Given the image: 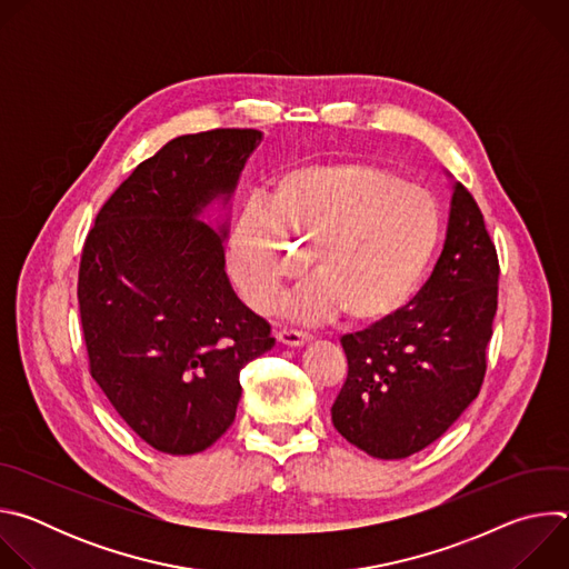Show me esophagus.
Instances as JSON below:
<instances>
[{"label":"esophagus","mask_w":569,"mask_h":569,"mask_svg":"<svg viewBox=\"0 0 569 569\" xmlns=\"http://www.w3.org/2000/svg\"><path fill=\"white\" fill-rule=\"evenodd\" d=\"M277 340L286 347H303L306 342H310V336L303 331H295V329H283L277 333Z\"/></svg>","instance_id":"esophagus-1"}]
</instances>
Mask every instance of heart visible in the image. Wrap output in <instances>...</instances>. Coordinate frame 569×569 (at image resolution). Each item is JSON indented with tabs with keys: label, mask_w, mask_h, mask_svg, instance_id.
I'll use <instances>...</instances> for the list:
<instances>
[{
	"label": "heart",
	"mask_w": 569,
	"mask_h": 569,
	"mask_svg": "<svg viewBox=\"0 0 569 569\" xmlns=\"http://www.w3.org/2000/svg\"><path fill=\"white\" fill-rule=\"evenodd\" d=\"M443 236L437 198L365 161H321L281 173L270 200L252 198L229 236V270L261 312L306 268L317 274L290 301L301 321L345 310L373 323L423 283Z\"/></svg>",
	"instance_id": "b5f03b06"
}]
</instances>
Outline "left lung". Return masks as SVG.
<instances>
[{"label": "left lung", "instance_id": "8db88e82", "mask_svg": "<svg viewBox=\"0 0 569 569\" xmlns=\"http://www.w3.org/2000/svg\"><path fill=\"white\" fill-rule=\"evenodd\" d=\"M498 277L483 216L455 182L441 257L412 306L340 340L349 373L331 417L349 443L376 459H405L463 415L486 373Z\"/></svg>", "mask_w": 569, "mask_h": 569}]
</instances>
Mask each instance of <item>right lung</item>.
I'll return each mask as SVG.
<instances>
[{
  "mask_svg": "<svg viewBox=\"0 0 569 569\" xmlns=\"http://www.w3.org/2000/svg\"><path fill=\"white\" fill-rule=\"evenodd\" d=\"M263 132L184 134L141 161L88 233L78 303L99 382L148 446L196 455L233 423L240 369L274 347L224 272L227 216Z\"/></svg>",
  "mask_w": 569,
  "mask_h": 569,
  "instance_id": "add662e5",
  "label": "right lung"
}]
</instances>
